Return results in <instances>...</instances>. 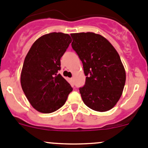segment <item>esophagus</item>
I'll use <instances>...</instances> for the list:
<instances>
[{"label": "esophagus", "instance_id": "obj_1", "mask_svg": "<svg viewBox=\"0 0 148 148\" xmlns=\"http://www.w3.org/2000/svg\"><path fill=\"white\" fill-rule=\"evenodd\" d=\"M71 81H73V80H74V78H73V77H71Z\"/></svg>", "mask_w": 148, "mask_h": 148}]
</instances>
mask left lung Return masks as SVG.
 Returning a JSON list of instances; mask_svg holds the SVG:
<instances>
[{
  "mask_svg": "<svg viewBox=\"0 0 148 148\" xmlns=\"http://www.w3.org/2000/svg\"><path fill=\"white\" fill-rule=\"evenodd\" d=\"M71 46L83 64L84 86L79 88L84 103L92 110L106 112L114 107L122 94L126 74L118 53L99 34H71Z\"/></svg>",
  "mask_w": 148,
  "mask_h": 148,
  "instance_id": "obj_1",
  "label": "left lung"
}]
</instances>
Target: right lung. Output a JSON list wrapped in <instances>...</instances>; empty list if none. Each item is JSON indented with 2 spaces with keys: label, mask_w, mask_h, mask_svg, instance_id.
Masks as SVG:
<instances>
[{
  "label": "right lung",
  "mask_w": 148,
  "mask_h": 148,
  "mask_svg": "<svg viewBox=\"0 0 148 148\" xmlns=\"http://www.w3.org/2000/svg\"><path fill=\"white\" fill-rule=\"evenodd\" d=\"M71 42L69 34H46L34 43L25 58L21 74V87L32 107L40 112L59 110L73 90L58 73L61 58Z\"/></svg>",
  "instance_id": "add662e5"
}]
</instances>
